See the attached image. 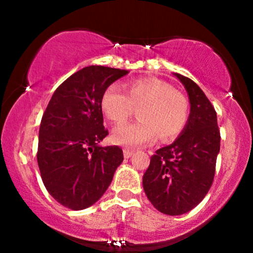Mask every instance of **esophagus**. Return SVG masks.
<instances>
[{"mask_svg": "<svg viewBox=\"0 0 253 253\" xmlns=\"http://www.w3.org/2000/svg\"><path fill=\"white\" fill-rule=\"evenodd\" d=\"M132 155H133V151H130L128 149L124 150V157H125V158H129V157Z\"/></svg>", "mask_w": 253, "mask_h": 253, "instance_id": "obj_1", "label": "esophagus"}]
</instances>
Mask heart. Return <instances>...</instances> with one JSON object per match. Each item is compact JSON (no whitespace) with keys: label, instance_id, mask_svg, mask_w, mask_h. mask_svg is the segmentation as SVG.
I'll return each instance as SVG.
<instances>
[{"label":"heart","instance_id":"b5f03b06","mask_svg":"<svg viewBox=\"0 0 253 253\" xmlns=\"http://www.w3.org/2000/svg\"><path fill=\"white\" fill-rule=\"evenodd\" d=\"M103 114L114 125H121L138 108L139 120L115 129L117 144L135 146L151 143L158 135L163 141L175 139L188 121L189 104L182 92L156 78L135 80L127 84L124 92L110 84L101 96Z\"/></svg>","mask_w":253,"mask_h":253}]
</instances>
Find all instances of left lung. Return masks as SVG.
I'll return each mask as SVG.
<instances>
[{
  "mask_svg": "<svg viewBox=\"0 0 253 253\" xmlns=\"http://www.w3.org/2000/svg\"><path fill=\"white\" fill-rule=\"evenodd\" d=\"M175 76L189 95V119L172 144L151 157L143 177L147 199L167 215L188 213L205 199L213 184L220 151L216 112L211 101L190 78Z\"/></svg>",
  "mask_w": 253,
  "mask_h": 253,
  "instance_id": "8db88e82",
  "label": "left lung"
}]
</instances>
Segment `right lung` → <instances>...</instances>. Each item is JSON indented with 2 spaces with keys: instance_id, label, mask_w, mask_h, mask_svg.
Instances as JSON below:
<instances>
[{
  "instance_id": "right-lung-1",
  "label": "right lung",
  "mask_w": 253,
  "mask_h": 253,
  "mask_svg": "<svg viewBox=\"0 0 253 253\" xmlns=\"http://www.w3.org/2000/svg\"><path fill=\"white\" fill-rule=\"evenodd\" d=\"M127 70L91 65L56 89L43 112L37 159L50 195L74 211L88 208L108 189L123 163L120 147L98 145L108 135L101 96Z\"/></svg>"
}]
</instances>
